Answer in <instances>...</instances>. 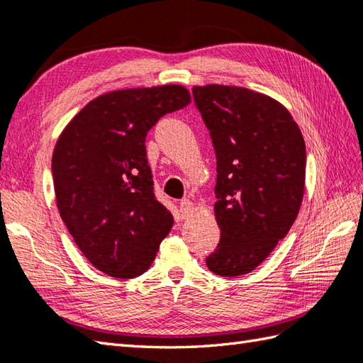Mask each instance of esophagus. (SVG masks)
Wrapping results in <instances>:
<instances>
[{
  "label": "esophagus",
  "instance_id": "34e87169",
  "mask_svg": "<svg viewBox=\"0 0 363 363\" xmlns=\"http://www.w3.org/2000/svg\"><path fill=\"white\" fill-rule=\"evenodd\" d=\"M194 209H195V204L191 203V201H189V199H182V201L179 203V211H181L184 218L190 217L191 212H194Z\"/></svg>",
  "mask_w": 363,
  "mask_h": 363
}]
</instances>
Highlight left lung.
Returning a JSON list of instances; mask_svg holds the SVG:
<instances>
[{"mask_svg": "<svg viewBox=\"0 0 363 363\" xmlns=\"http://www.w3.org/2000/svg\"><path fill=\"white\" fill-rule=\"evenodd\" d=\"M198 111L217 156L213 204L220 243L206 265L235 277L251 273L287 235L304 196L306 145L290 112L245 87L195 86Z\"/></svg>", "mask_w": 363, "mask_h": 363, "instance_id": "left-lung-1", "label": "left lung"}]
</instances>
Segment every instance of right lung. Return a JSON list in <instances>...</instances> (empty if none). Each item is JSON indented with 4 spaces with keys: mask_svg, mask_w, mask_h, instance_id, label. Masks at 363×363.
<instances>
[{
    "mask_svg": "<svg viewBox=\"0 0 363 363\" xmlns=\"http://www.w3.org/2000/svg\"><path fill=\"white\" fill-rule=\"evenodd\" d=\"M187 104L190 91L177 84L107 91L59 135L51 160L57 209L99 272L140 276L172 230V212L154 196L145 138L160 117Z\"/></svg>",
    "mask_w": 363,
    "mask_h": 363,
    "instance_id": "add662e5",
    "label": "right lung"
}]
</instances>
